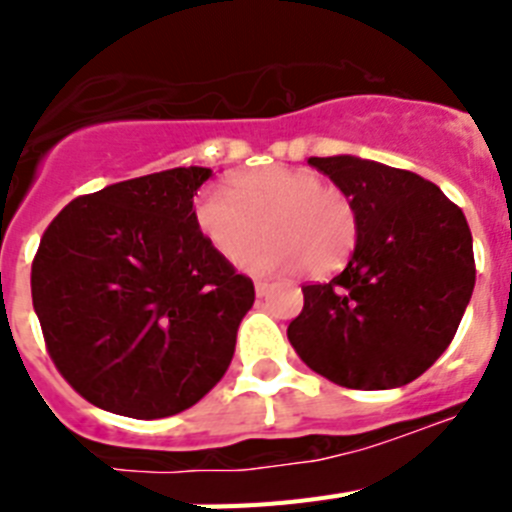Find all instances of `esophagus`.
<instances>
[{
  "mask_svg": "<svg viewBox=\"0 0 512 512\" xmlns=\"http://www.w3.org/2000/svg\"><path fill=\"white\" fill-rule=\"evenodd\" d=\"M253 287H256V295H259V297H264V295H269L271 284H269V282H261V279H259V282L253 284Z\"/></svg>",
  "mask_w": 512,
  "mask_h": 512,
  "instance_id": "34e87169",
  "label": "esophagus"
}]
</instances>
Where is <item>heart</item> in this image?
I'll list each match as a JSON object with an SVG mask.
<instances>
[{
	"instance_id": "b5f03b06",
	"label": "heart",
	"mask_w": 512,
	"mask_h": 512,
	"mask_svg": "<svg viewBox=\"0 0 512 512\" xmlns=\"http://www.w3.org/2000/svg\"><path fill=\"white\" fill-rule=\"evenodd\" d=\"M194 225L207 246L225 261L241 259L260 237L270 238L246 254L253 271L305 269L328 277L341 269L359 241V212L336 184L318 171L295 166H261L233 176L230 192L205 187L192 202Z\"/></svg>"
}]
</instances>
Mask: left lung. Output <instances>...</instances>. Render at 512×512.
Returning a JSON list of instances; mask_svg holds the SVG:
<instances>
[{
  "instance_id": "8db88e82",
  "label": "left lung",
  "mask_w": 512,
  "mask_h": 512,
  "mask_svg": "<svg viewBox=\"0 0 512 512\" xmlns=\"http://www.w3.org/2000/svg\"><path fill=\"white\" fill-rule=\"evenodd\" d=\"M307 164L354 200L359 241L341 274L302 287L289 343L312 372L348 390L413 382L454 341L472 297L467 217L413 171L354 156Z\"/></svg>"
}]
</instances>
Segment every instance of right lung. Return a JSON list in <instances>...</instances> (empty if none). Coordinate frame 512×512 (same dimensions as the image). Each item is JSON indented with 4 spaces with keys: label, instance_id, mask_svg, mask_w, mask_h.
Returning a JSON list of instances; mask_svg holds the SVG:
<instances>
[{
    "label": "right lung",
    "instance_id": "right-lung-1",
    "mask_svg": "<svg viewBox=\"0 0 512 512\" xmlns=\"http://www.w3.org/2000/svg\"><path fill=\"white\" fill-rule=\"evenodd\" d=\"M210 176L179 166L81 194L40 238L30 287L45 348L97 408L166 418L228 372L256 292L194 225Z\"/></svg>",
    "mask_w": 512,
    "mask_h": 512
}]
</instances>
